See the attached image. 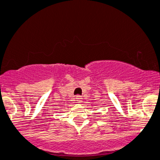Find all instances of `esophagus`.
Masks as SVG:
<instances>
[{
    "mask_svg": "<svg viewBox=\"0 0 160 160\" xmlns=\"http://www.w3.org/2000/svg\"><path fill=\"white\" fill-rule=\"evenodd\" d=\"M76 99H77L78 102H82V96L77 95V96H76Z\"/></svg>",
    "mask_w": 160,
    "mask_h": 160,
    "instance_id": "1",
    "label": "esophagus"
}]
</instances>
